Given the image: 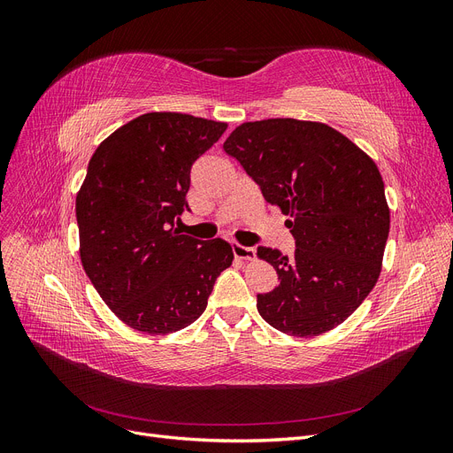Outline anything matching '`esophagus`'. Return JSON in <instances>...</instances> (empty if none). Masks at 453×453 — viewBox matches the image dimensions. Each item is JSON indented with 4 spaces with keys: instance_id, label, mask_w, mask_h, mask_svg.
Listing matches in <instances>:
<instances>
[{
    "instance_id": "1",
    "label": "esophagus",
    "mask_w": 453,
    "mask_h": 453,
    "mask_svg": "<svg viewBox=\"0 0 453 453\" xmlns=\"http://www.w3.org/2000/svg\"><path fill=\"white\" fill-rule=\"evenodd\" d=\"M232 253H234V257L243 258V260H253L255 258V248H248V245L234 243V245H232Z\"/></svg>"
}]
</instances>
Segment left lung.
Returning a JSON list of instances; mask_svg holds the SVG:
<instances>
[{
    "label": "left lung",
    "mask_w": 453,
    "mask_h": 453,
    "mask_svg": "<svg viewBox=\"0 0 453 453\" xmlns=\"http://www.w3.org/2000/svg\"><path fill=\"white\" fill-rule=\"evenodd\" d=\"M223 149L289 215L295 238L289 257L257 248L280 280L257 295L260 318L291 336H318L346 321L376 285L389 234L374 160L338 130L296 119L243 122Z\"/></svg>",
    "instance_id": "1"
}]
</instances>
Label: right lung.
Instances as JSON below:
<instances>
[{
  "label": "right lung",
  "mask_w": 453,
  "mask_h": 453,
  "mask_svg": "<svg viewBox=\"0 0 453 453\" xmlns=\"http://www.w3.org/2000/svg\"><path fill=\"white\" fill-rule=\"evenodd\" d=\"M225 122L183 113H145L100 143L77 193L81 263L120 321L147 334L195 323L232 248L181 234L190 168Z\"/></svg>",
  "instance_id": "obj_1"
}]
</instances>
